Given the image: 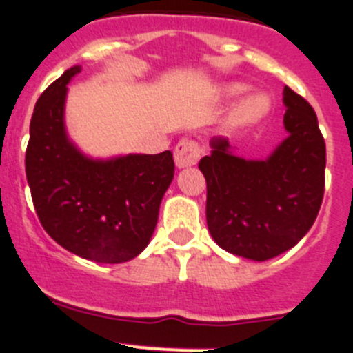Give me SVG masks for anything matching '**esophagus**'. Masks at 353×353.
Instances as JSON below:
<instances>
[{
	"label": "esophagus",
	"instance_id": "esophagus-1",
	"mask_svg": "<svg viewBox=\"0 0 353 353\" xmlns=\"http://www.w3.org/2000/svg\"><path fill=\"white\" fill-rule=\"evenodd\" d=\"M200 154H202V148L196 141L193 139H181L176 145V151H174V160L179 169H186V167H192L199 161Z\"/></svg>",
	"mask_w": 353,
	"mask_h": 353
}]
</instances>
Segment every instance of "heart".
Here are the masks:
<instances>
[{"instance_id":"obj_1","label":"heart","mask_w":353,"mask_h":353,"mask_svg":"<svg viewBox=\"0 0 353 353\" xmlns=\"http://www.w3.org/2000/svg\"><path fill=\"white\" fill-rule=\"evenodd\" d=\"M244 91L243 84H232L227 88L228 94H239ZM271 101L263 93H253L241 100L239 105L232 112V123L236 125H252L260 121L265 114L269 112Z\"/></svg>"}]
</instances>
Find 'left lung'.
Returning a JSON list of instances; mask_svg holds the SVG:
<instances>
[{"mask_svg": "<svg viewBox=\"0 0 353 353\" xmlns=\"http://www.w3.org/2000/svg\"><path fill=\"white\" fill-rule=\"evenodd\" d=\"M285 139L268 160L230 153L227 139H212L200 160L208 183L205 218L225 252L250 260L274 259L299 243L315 223L325 188V141L313 107L283 90Z\"/></svg>", "mask_w": 353, "mask_h": 353, "instance_id": "left-lung-1", "label": "left lung"}]
</instances>
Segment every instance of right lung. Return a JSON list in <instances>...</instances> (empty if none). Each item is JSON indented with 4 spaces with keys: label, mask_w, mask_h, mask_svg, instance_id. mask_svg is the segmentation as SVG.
Masks as SVG:
<instances>
[{
    "label": "right lung",
    "mask_w": 353,
    "mask_h": 353,
    "mask_svg": "<svg viewBox=\"0 0 353 353\" xmlns=\"http://www.w3.org/2000/svg\"><path fill=\"white\" fill-rule=\"evenodd\" d=\"M72 66L40 94L30 125L26 177L46 232L65 250L103 263H121L149 244L161 199L172 183L174 158L126 154L91 160L68 141L66 84Z\"/></svg>",
    "instance_id": "1"
}]
</instances>
